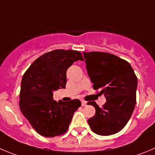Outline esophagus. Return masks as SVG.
<instances>
[{"instance_id":"esophagus-1","label":"esophagus","mask_w":155,"mask_h":155,"mask_svg":"<svg viewBox=\"0 0 155 155\" xmlns=\"http://www.w3.org/2000/svg\"><path fill=\"white\" fill-rule=\"evenodd\" d=\"M81 105L83 106V107H85V106H87V102L84 101H81Z\"/></svg>"}]
</instances>
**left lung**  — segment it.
<instances>
[{"label":"left lung","instance_id":"8db88e82","mask_svg":"<svg viewBox=\"0 0 155 155\" xmlns=\"http://www.w3.org/2000/svg\"><path fill=\"white\" fill-rule=\"evenodd\" d=\"M86 68L94 90H101L107 102L88 119L94 133L111 135L121 131L129 122L135 107L138 80L132 66L126 60L107 52L84 51Z\"/></svg>","mask_w":155,"mask_h":155}]
</instances>
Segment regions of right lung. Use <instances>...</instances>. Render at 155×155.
I'll return each instance as SVG.
<instances>
[{"label": "right lung", "instance_id": "1", "mask_svg": "<svg viewBox=\"0 0 155 155\" xmlns=\"http://www.w3.org/2000/svg\"><path fill=\"white\" fill-rule=\"evenodd\" d=\"M78 60H83L80 51L53 50L39 57L23 74L19 103L20 111L42 136L51 138L65 133L74 113L81 106L78 99L56 102L52 93L65 88L66 71Z\"/></svg>", "mask_w": 155, "mask_h": 155}]
</instances>
